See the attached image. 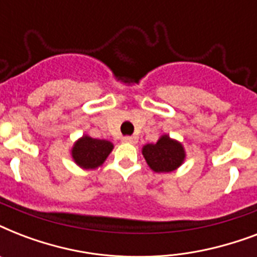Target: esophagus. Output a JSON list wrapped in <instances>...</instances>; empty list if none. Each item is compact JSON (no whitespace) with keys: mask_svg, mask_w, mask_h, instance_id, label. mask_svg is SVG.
Returning a JSON list of instances; mask_svg holds the SVG:
<instances>
[{"mask_svg":"<svg viewBox=\"0 0 257 257\" xmlns=\"http://www.w3.org/2000/svg\"><path fill=\"white\" fill-rule=\"evenodd\" d=\"M122 141H124V143H126V144H136V143H137V137L136 136L122 137Z\"/></svg>","mask_w":257,"mask_h":257,"instance_id":"esophagus-1","label":"esophagus"}]
</instances>
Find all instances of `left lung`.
I'll return each instance as SVG.
<instances>
[{"label":"left lung","instance_id":"8db88e82","mask_svg":"<svg viewBox=\"0 0 257 257\" xmlns=\"http://www.w3.org/2000/svg\"><path fill=\"white\" fill-rule=\"evenodd\" d=\"M147 164L156 173H169L180 168L185 161L184 145L169 135H161L153 144H145L141 149Z\"/></svg>","mask_w":257,"mask_h":257}]
</instances>
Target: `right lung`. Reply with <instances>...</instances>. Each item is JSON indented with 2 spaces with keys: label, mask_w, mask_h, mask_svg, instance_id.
Wrapping results in <instances>:
<instances>
[{
  "label": "right lung",
  "mask_w": 257,
  "mask_h": 257,
  "mask_svg": "<svg viewBox=\"0 0 257 257\" xmlns=\"http://www.w3.org/2000/svg\"><path fill=\"white\" fill-rule=\"evenodd\" d=\"M113 148L114 145L110 141L93 139L85 133L74 141L70 148V156L81 169L94 171L104 164Z\"/></svg>",
  "instance_id": "obj_1"
}]
</instances>
